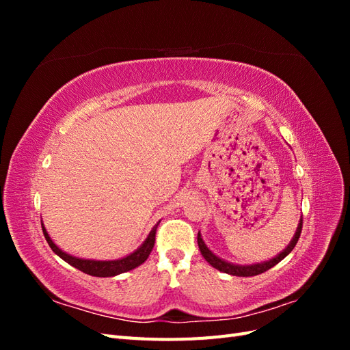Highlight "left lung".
<instances>
[{"label":"left lung","instance_id":"left-lung-1","mask_svg":"<svg viewBox=\"0 0 350 350\" xmlns=\"http://www.w3.org/2000/svg\"><path fill=\"white\" fill-rule=\"evenodd\" d=\"M301 230H302V217L299 219L298 228H296L295 235L292 238V241L289 242V245L286 247L280 254H278L276 257L269 260V261H262V262H257V264H248V266H239V264H234V262H228L225 260H221L220 257H217L216 254L211 252L207 245L204 243L203 238H201L200 232L197 235V242H198V248L201 251V256L206 258V261L213 266L215 269H217L219 271H224L228 274H232V276H239V278H250V276H257V274H261L264 271L270 270L271 267L276 266L278 262H280L288 254L295 248L296 242H298L299 237H301Z\"/></svg>","mask_w":350,"mask_h":350}]
</instances>
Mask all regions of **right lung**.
<instances>
[{"mask_svg": "<svg viewBox=\"0 0 350 350\" xmlns=\"http://www.w3.org/2000/svg\"><path fill=\"white\" fill-rule=\"evenodd\" d=\"M42 221V220H40ZM159 225V224H157ZM157 225L153 226L150 230L149 237L146 238V241L142 243V245L137 248L134 252L129 254V256L120 258V260H108V261H100V260H86V258H79L70 256V254L62 251L59 247H57L54 241L51 239L48 235V232L42 224V230H44V235L49 243L51 250L54 251L58 257H61L66 262H68L70 266L79 269L80 271L90 274V276H96V278H112V276H118L121 273L130 271L135 267H139L140 264H143L147 258H149L150 252L154 245V237H156V229Z\"/></svg>", "mask_w": 350, "mask_h": 350, "instance_id": "add662e5", "label": "right lung"}]
</instances>
